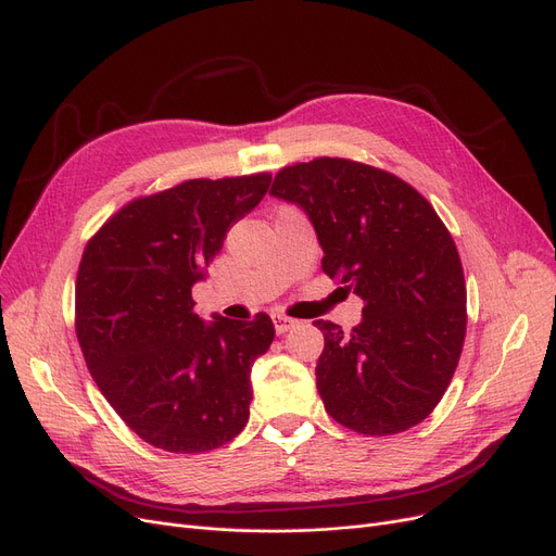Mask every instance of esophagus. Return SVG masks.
Returning a JSON list of instances; mask_svg holds the SVG:
<instances>
[{
    "label": "esophagus",
    "instance_id": "1",
    "mask_svg": "<svg viewBox=\"0 0 556 556\" xmlns=\"http://www.w3.org/2000/svg\"><path fill=\"white\" fill-rule=\"evenodd\" d=\"M273 323H275V331L281 336V333H286V331H290L293 329L295 325H298V319H293V317H286V315H279V313H275L273 315Z\"/></svg>",
    "mask_w": 556,
    "mask_h": 556
}]
</instances>
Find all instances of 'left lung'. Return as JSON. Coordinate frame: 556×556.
Returning <instances> with one entry per match:
<instances>
[{
	"label": "left lung",
	"instance_id": "left-lung-1",
	"mask_svg": "<svg viewBox=\"0 0 556 556\" xmlns=\"http://www.w3.org/2000/svg\"><path fill=\"white\" fill-rule=\"evenodd\" d=\"M311 218L323 270L365 302L344 333L317 319V392L349 430L383 437L442 401L466 336V283L451 231L396 175L344 157L286 166L270 187Z\"/></svg>",
	"mask_w": 556,
	"mask_h": 556
}]
</instances>
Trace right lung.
I'll return each mask as SVG.
<instances>
[{
	"instance_id": "1",
	"label": "right lung",
	"mask_w": 556,
	"mask_h": 556,
	"mask_svg": "<svg viewBox=\"0 0 556 556\" xmlns=\"http://www.w3.org/2000/svg\"><path fill=\"white\" fill-rule=\"evenodd\" d=\"M270 173L187 180L124 204L87 241L76 277V338L101 394L143 442L214 451L250 417V369L275 325L193 311L191 288L250 214Z\"/></svg>"
}]
</instances>
